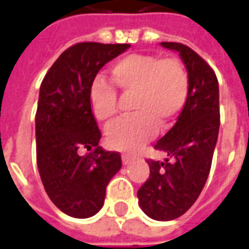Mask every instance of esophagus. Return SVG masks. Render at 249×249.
I'll return each instance as SVG.
<instances>
[{
  "label": "esophagus",
  "instance_id": "34e87169",
  "mask_svg": "<svg viewBox=\"0 0 249 249\" xmlns=\"http://www.w3.org/2000/svg\"><path fill=\"white\" fill-rule=\"evenodd\" d=\"M121 159H123V164H124V165H129V164L133 162V157L128 156V155H123Z\"/></svg>",
  "mask_w": 249,
  "mask_h": 249
}]
</instances>
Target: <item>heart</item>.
Here are the masks:
<instances>
[{
    "instance_id": "1",
    "label": "heart",
    "mask_w": 249,
    "mask_h": 249,
    "mask_svg": "<svg viewBox=\"0 0 249 249\" xmlns=\"http://www.w3.org/2000/svg\"><path fill=\"white\" fill-rule=\"evenodd\" d=\"M109 76L120 90L136 94L132 103L135 116L119 120L107 129V141L116 151H139L156 136L159 126L167 129L175 123L187 101L188 73L176 58L129 54L114 62ZM89 100L96 120L108 123L113 119L117 94L109 84L96 82Z\"/></svg>"
}]
</instances>
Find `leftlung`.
Here are the masks:
<instances>
[{"mask_svg": "<svg viewBox=\"0 0 249 249\" xmlns=\"http://www.w3.org/2000/svg\"><path fill=\"white\" fill-rule=\"evenodd\" d=\"M160 45L178 53L189 90L176 124L155 145L168 159L148 161L151 175L137 197L146 216L169 221L192 207L208 178L220 128L219 82L211 66L191 48L178 42Z\"/></svg>", "mask_w": 249, "mask_h": 249, "instance_id": "1", "label": "left lung"}]
</instances>
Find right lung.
<instances>
[{"label": "right lung", "instance_id": "obj_1", "mask_svg": "<svg viewBox=\"0 0 249 249\" xmlns=\"http://www.w3.org/2000/svg\"><path fill=\"white\" fill-rule=\"evenodd\" d=\"M129 48L76 44L57 58L40 87L36 144L41 181L52 203L76 219L103 208L107 185L121 169L119 153L98 146L101 132L89 96L100 69Z\"/></svg>", "mask_w": 249, "mask_h": 249}]
</instances>
